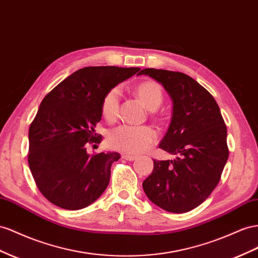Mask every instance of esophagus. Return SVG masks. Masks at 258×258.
I'll return each mask as SVG.
<instances>
[{
	"mask_svg": "<svg viewBox=\"0 0 258 258\" xmlns=\"http://www.w3.org/2000/svg\"><path fill=\"white\" fill-rule=\"evenodd\" d=\"M123 159H126V161H135V159L137 158L136 156H134V155H129V154H122V156H121Z\"/></svg>",
	"mask_w": 258,
	"mask_h": 258,
	"instance_id": "esophagus-1",
	"label": "esophagus"
}]
</instances>
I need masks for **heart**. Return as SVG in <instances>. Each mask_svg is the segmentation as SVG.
Here are the masks:
<instances>
[{
    "instance_id": "obj_1",
    "label": "heart",
    "mask_w": 258,
    "mask_h": 258,
    "mask_svg": "<svg viewBox=\"0 0 258 258\" xmlns=\"http://www.w3.org/2000/svg\"><path fill=\"white\" fill-rule=\"evenodd\" d=\"M134 93L150 110L157 109L164 101L163 88L155 81L148 80L138 83L134 87ZM118 109L119 93L114 88L104 95L101 103V114L106 121L113 122L118 116ZM106 141L110 148L117 151L129 154H139L149 150L154 144L156 132L148 126H119L108 132Z\"/></svg>"
}]
</instances>
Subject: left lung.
Listing matches in <instances>:
<instances>
[{
	"instance_id": "obj_1",
	"label": "left lung",
	"mask_w": 258,
	"mask_h": 258,
	"mask_svg": "<svg viewBox=\"0 0 258 258\" xmlns=\"http://www.w3.org/2000/svg\"><path fill=\"white\" fill-rule=\"evenodd\" d=\"M139 75L162 83L172 101L169 128L159 149L176 155L154 161L143 190L151 202L170 213H186L210 197L227 163V127L213 95L190 76L145 68Z\"/></svg>"
}]
</instances>
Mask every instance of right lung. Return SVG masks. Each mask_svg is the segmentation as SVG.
Returning <instances> with one entry per match:
<instances>
[{"instance_id":"obj_1","label":"right lung","mask_w":258,"mask_h":258,"mask_svg":"<svg viewBox=\"0 0 258 258\" xmlns=\"http://www.w3.org/2000/svg\"><path fill=\"white\" fill-rule=\"evenodd\" d=\"M138 67L95 66L75 72L47 93L29 128L28 163L44 198L64 210L92 204L105 191L116 152L90 155L104 95L137 74Z\"/></svg>"}]
</instances>
